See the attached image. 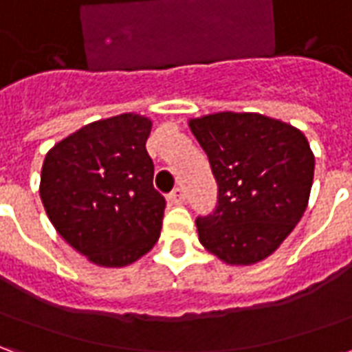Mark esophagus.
<instances>
[{
	"mask_svg": "<svg viewBox=\"0 0 352 352\" xmlns=\"http://www.w3.org/2000/svg\"><path fill=\"white\" fill-rule=\"evenodd\" d=\"M168 201L171 206H181L184 201V192L183 188H175L173 192H169L168 194Z\"/></svg>",
	"mask_w": 352,
	"mask_h": 352,
	"instance_id": "esophagus-1",
	"label": "esophagus"
}]
</instances>
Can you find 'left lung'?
<instances>
[{"mask_svg":"<svg viewBox=\"0 0 352 352\" xmlns=\"http://www.w3.org/2000/svg\"><path fill=\"white\" fill-rule=\"evenodd\" d=\"M188 126L219 184L217 209L196 221L199 243L224 264L262 262L307 209L315 173L307 138L258 113L224 111Z\"/></svg>","mask_w":352,"mask_h":352,"instance_id":"8db88e82","label":"left lung"}]
</instances>
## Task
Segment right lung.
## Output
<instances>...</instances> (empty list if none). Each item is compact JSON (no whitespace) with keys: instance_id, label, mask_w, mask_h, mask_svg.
<instances>
[{"instance_id":"1","label":"right lung","mask_w":352,"mask_h":352,"mask_svg":"<svg viewBox=\"0 0 352 352\" xmlns=\"http://www.w3.org/2000/svg\"><path fill=\"white\" fill-rule=\"evenodd\" d=\"M151 118L135 113L82 126L50 148L39 194L52 226L92 264L124 267L160 237L166 199L146 153Z\"/></svg>"}]
</instances>
